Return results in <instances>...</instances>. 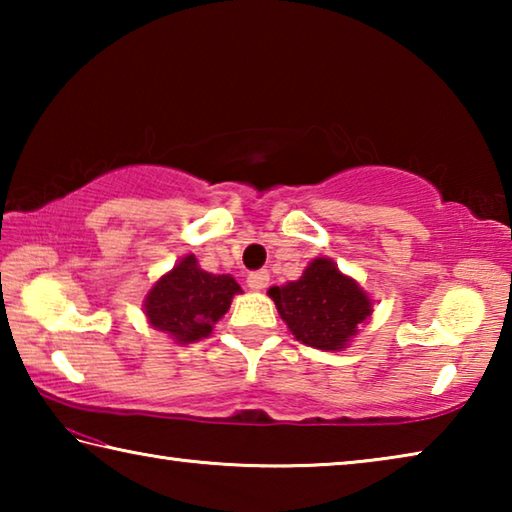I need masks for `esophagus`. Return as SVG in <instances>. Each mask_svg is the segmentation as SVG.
<instances>
[{
  "instance_id": "esophagus-1",
  "label": "esophagus",
  "mask_w": 512,
  "mask_h": 512,
  "mask_svg": "<svg viewBox=\"0 0 512 512\" xmlns=\"http://www.w3.org/2000/svg\"><path fill=\"white\" fill-rule=\"evenodd\" d=\"M268 280H271V277H268V271H255L248 275V287L253 291H262V289H266Z\"/></svg>"
}]
</instances>
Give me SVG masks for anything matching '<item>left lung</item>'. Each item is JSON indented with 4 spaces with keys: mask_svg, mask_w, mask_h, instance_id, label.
<instances>
[{
    "mask_svg": "<svg viewBox=\"0 0 512 512\" xmlns=\"http://www.w3.org/2000/svg\"><path fill=\"white\" fill-rule=\"evenodd\" d=\"M268 296L298 341L325 352L343 350L372 314L368 293L327 257L314 259L300 280L271 287Z\"/></svg>",
    "mask_w": 512,
    "mask_h": 512,
    "instance_id": "1",
    "label": "left lung"
}]
</instances>
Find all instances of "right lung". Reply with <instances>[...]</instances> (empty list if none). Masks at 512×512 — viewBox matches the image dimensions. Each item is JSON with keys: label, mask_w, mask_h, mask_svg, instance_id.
Instances as JSON below:
<instances>
[{"label": "right lung", "mask_w": 512, "mask_h": 512, "mask_svg": "<svg viewBox=\"0 0 512 512\" xmlns=\"http://www.w3.org/2000/svg\"><path fill=\"white\" fill-rule=\"evenodd\" d=\"M237 293L241 287L235 277L207 273L194 255H187L146 293L144 314L151 327L176 343H194L212 334Z\"/></svg>", "instance_id": "right-lung-1"}]
</instances>
